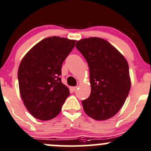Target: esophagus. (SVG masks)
<instances>
[{
  "instance_id": "obj_1",
  "label": "esophagus",
  "mask_w": 151,
  "mask_h": 151,
  "mask_svg": "<svg viewBox=\"0 0 151 151\" xmlns=\"http://www.w3.org/2000/svg\"><path fill=\"white\" fill-rule=\"evenodd\" d=\"M78 86H71L70 87V90L72 91V92H75V91L77 89Z\"/></svg>"
}]
</instances>
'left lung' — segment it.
<instances>
[{
	"label": "left lung",
	"mask_w": 151,
	"mask_h": 151,
	"mask_svg": "<svg viewBox=\"0 0 151 151\" xmlns=\"http://www.w3.org/2000/svg\"><path fill=\"white\" fill-rule=\"evenodd\" d=\"M76 47L88 63L91 93L82 101L85 113L97 120L115 115L131 88L129 68L124 56L109 42L98 37L77 41Z\"/></svg>",
	"instance_id": "1"
}]
</instances>
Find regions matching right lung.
Here are the masks:
<instances>
[{"label": "right lung", "instance_id": "1", "mask_svg": "<svg viewBox=\"0 0 151 151\" xmlns=\"http://www.w3.org/2000/svg\"><path fill=\"white\" fill-rule=\"evenodd\" d=\"M76 40L59 37L44 39L22 59L18 69L19 89L25 106L40 120L53 119L70 95L61 81L62 65Z\"/></svg>", "mask_w": 151, "mask_h": 151}]
</instances>
